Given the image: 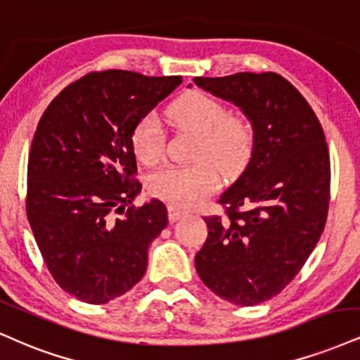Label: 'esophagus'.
<instances>
[{"instance_id": "obj_1", "label": "esophagus", "mask_w": 360, "mask_h": 360, "mask_svg": "<svg viewBox=\"0 0 360 360\" xmlns=\"http://www.w3.org/2000/svg\"><path fill=\"white\" fill-rule=\"evenodd\" d=\"M183 216H184V211L177 210V207H174V206H169V221L176 223V221H179Z\"/></svg>"}]
</instances>
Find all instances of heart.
<instances>
[{"mask_svg": "<svg viewBox=\"0 0 360 360\" xmlns=\"http://www.w3.org/2000/svg\"><path fill=\"white\" fill-rule=\"evenodd\" d=\"M169 117L177 127L198 137L194 159H206L223 172H236L248 161L253 149V129L243 117L228 115L226 107L210 95L191 90L169 107ZM132 146L142 162L153 164L164 153V134L154 114L139 120L132 134ZM213 166H162L147 179L153 196L174 207H193L218 188L219 179Z\"/></svg>", "mask_w": 360, "mask_h": 360, "instance_id": "heart-1", "label": "heart"}]
</instances>
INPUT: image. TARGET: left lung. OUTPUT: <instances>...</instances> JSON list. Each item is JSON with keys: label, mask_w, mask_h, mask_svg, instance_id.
Instances as JSON below:
<instances>
[{"label": "left lung", "mask_w": 360, "mask_h": 360, "mask_svg": "<svg viewBox=\"0 0 360 360\" xmlns=\"http://www.w3.org/2000/svg\"><path fill=\"white\" fill-rule=\"evenodd\" d=\"M194 84L235 103L253 129L250 161L219 196L226 216L205 218L198 275L229 304H262L295 278L326 226V136L309 102L278 73L196 77Z\"/></svg>", "instance_id": "8db88e82"}]
</instances>
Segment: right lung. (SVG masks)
<instances>
[{
    "instance_id": "add662e5",
    "label": "right lung",
    "mask_w": 360,
    "mask_h": 360,
    "mask_svg": "<svg viewBox=\"0 0 360 360\" xmlns=\"http://www.w3.org/2000/svg\"><path fill=\"white\" fill-rule=\"evenodd\" d=\"M181 84V77L89 73L56 95L38 122L28 221L51 276L82 302L101 305L129 292L167 226L162 201L132 205L142 189L132 134Z\"/></svg>"
}]
</instances>
